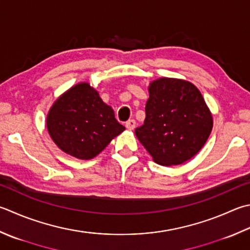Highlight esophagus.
Masks as SVG:
<instances>
[{"instance_id": "34e87169", "label": "esophagus", "mask_w": 250, "mask_h": 250, "mask_svg": "<svg viewBox=\"0 0 250 250\" xmlns=\"http://www.w3.org/2000/svg\"><path fill=\"white\" fill-rule=\"evenodd\" d=\"M125 126H126L127 129L133 130L135 128V126H136V121L135 120H128L125 123Z\"/></svg>"}]
</instances>
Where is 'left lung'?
Returning <instances> with one entry per match:
<instances>
[{"instance_id": "obj_1", "label": "left lung", "mask_w": 250, "mask_h": 250, "mask_svg": "<svg viewBox=\"0 0 250 250\" xmlns=\"http://www.w3.org/2000/svg\"><path fill=\"white\" fill-rule=\"evenodd\" d=\"M144 125L135 134L153 161L178 166L204 147L212 130V114L195 84L159 78L149 86Z\"/></svg>"}]
</instances>
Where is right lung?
I'll return each mask as SVG.
<instances>
[{
    "instance_id": "1",
    "label": "right lung",
    "mask_w": 250,
    "mask_h": 250,
    "mask_svg": "<svg viewBox=\"0 0 250 250\" xmlns=\"http://www.w3.org/2000/svg\"><path fill=\"white\" fill-rule=\"evenodd\" d=\"M46 127L62 151L81 160L95 158L125 129L88 83L75 84L53 103Z\"/></svg>"
}]
</instances>
